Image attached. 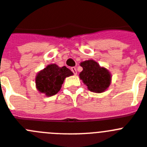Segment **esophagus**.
I'll use <instances>...</instances> for the list:
<instances>
[{
	"mask_svg": "<svg viewBox=\"0 0 147 147\" xmlns=\"http://www.w3.org/2000/svg\"><path fill=\"white\" fill-rule=\"evenodd\" d=\"M71 70H72V72H73L75 75H77V70L75 67H72V68H71Z\"/></svg>",
	"mask_w": 147,
	"mask_h": 147,
	"instance_id": "34e87169",
	"label": "esophagus"
}]
</instances>
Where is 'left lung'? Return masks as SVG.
I'll list each match as a JSON object with an SVG mask.
<instances>
[{"label": "left lung", "instance_id": "obj_1", "mask_svg": "<svg viewBox=\"0 0 147 147\" xmlns=\"http://www.w3.org/2000/svg\"><path fill=\"white\" fill-rule=\"evenodd\" d=\"M80 65L83 67V71L79 76L89 91L102 93L109 87L111 75L106 68L101 67L97 62L92 59L81 62Z\"/></svg>", "mask_w": 147, "mask_h": 147}]
</instances>
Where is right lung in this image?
Returning a JSON list of instances; mask_svg holds the SVG:
<instances>
[{
    "label": "right lung",
    "instance_id": "add662e5",
    "mask_svg": "<svg viewBox=\"0 0 147 147\" xmlns=\"http://www.w3.org/2000/svg\"><path fill=\"white\" fill-rule=\"evenodd\" d=\"M72 75V71L66 67L49 64L36 75V86L40 93L45 94L47 96H53L60 91L64 79Z\"/></svg>",
    "mask_w": 147,
    "mask_h": 147
}]
</instances>
